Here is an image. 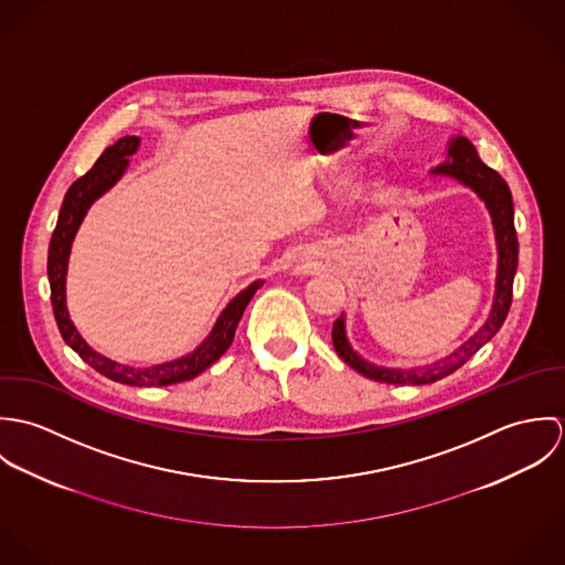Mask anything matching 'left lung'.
Segmentation results:
<instances>
[{"label":"left lung","mask_w":565,"mask_h":565,"mask_svg":"<svg viewBox=\"0 0 565 565\" xmlns=\"http://www.w3.org/2000/svg\"><path fill=\"white\" fill-rule=\"evenodd\" d=\"M433 175H448L472 189L487 206L495 233V247H498V269H495V291L489 318L483 326L452 354L424 365V367H411V370H396V367H381L370 361H365L348 341L345 332V318L339 316L332 323V345L334 352L359 374L392 383V385H428L435 381H441L450 376L455 370H459L468 359H472L484 343L500 330V326L507 320L509 307H511V291H513V278L518 269V235L513 226V200L507 182L498 171L487 167L477 148L466 137H455L448 143V157L439 164L430 169Z\"/></svg>","instance_id":"8db88e82"}]
</instances>
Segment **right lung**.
Returning <instances> with one entry per match:
<instances>
[{"instance_id":"right-lung-1","label":"right lung","mask_w":565,"mask_h":565,"mask_svg":"<svg viewBox=\"0 0 565 565\" xmlns=\"http://www.w3.org/2000/svg\"><path fill=\"white\" fill-rule=\"evenodd\" d=\"M141 139L139 137H124L115 146L106 148L104 154L97 159V162L78 178L70 191L65 193L58 222L50 242V254H47V276H50V289H52V307H54V318L58 323V330L67 345L76 350L82 359L97 370L102 376L132 385V387H164V385H175L195 379L202 374L209 365H213L233 343L237 323L242 320L243 311L252 296L256 294L258 287H263V280H254L247 285L242 294H237L226 309L220 313L217 322L209 337L189 354L150 365V367H132L117 363L99 352H95L84 339H82L78 328L72 322L70 311H67V267H70V254H72V243L76 239V233L81 228L82 220L86 217L90 204L99 200L106 191H110L121 175L128 169V157H132L139 150Z\"/></svg>"}]
</instances>
